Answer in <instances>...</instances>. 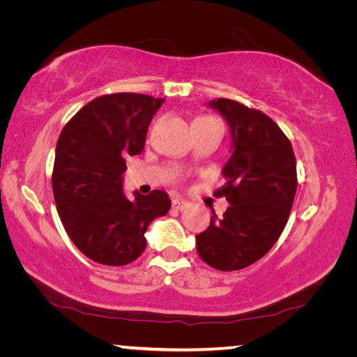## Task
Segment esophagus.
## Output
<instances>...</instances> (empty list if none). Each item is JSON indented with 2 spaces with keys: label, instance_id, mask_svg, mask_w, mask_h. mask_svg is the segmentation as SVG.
Returning a JSON list of instances; mask_svg holds the SVG:
<instances>
[{
  "label": "esophagus",
  "instance_id": "obj_1",
  "mask_svg": "<svg viewBox=\"0 0 357 357\" xmlns=\"http://www.w3.org/2000/svg\"><path fill=\"white\" fill-rule=\"evenodd\" d=\"M172 206H173L174 209H179V211H183V209L187 206V202H185V200H183V198H173V202H172Z\"/></svg>",
  "mask_w": 357,
  "mask_h": 357
}]
</instances>
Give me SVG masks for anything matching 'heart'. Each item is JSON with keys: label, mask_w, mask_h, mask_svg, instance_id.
<instances>
[{"label": "heart", "mask_w": 357, "mask_h": 357, "mask_svg": "<svg viewBox=\"0 0 357 357\" xmlns=\"http://www.w3.org/2000/svg\"><path fill=\"white\" fill-rule=\"evenodd\" d=\"M204 118H206V116H204Z\"/></svg>", "instance_id": "heart-1"}]
</instances>
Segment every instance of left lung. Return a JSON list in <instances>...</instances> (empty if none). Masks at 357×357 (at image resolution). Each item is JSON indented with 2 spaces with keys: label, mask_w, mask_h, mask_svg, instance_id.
<instances>
[{
  "label": "left lung",
  "mask_w": 357,
  "mask_h": 357,
  "mask_svg": "<svg viewBox=\"0 0 357 357\" xmlns=\"http://www.w3.org/2000/svg\"><path fill=\"white\" fill-rule=\"evenodd\" d=\"M231 132V155L222 168L227 183L215 192L229 206L223 219L211 215L197 234V252L219 271H238L271 250L288 222L298 187L296 157L287 135L273 119L236 100L208 104Z\"/></svg>",
  "instance_id": "1"
}]
</instances>
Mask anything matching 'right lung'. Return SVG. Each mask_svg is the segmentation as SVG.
Wrapping results in <instances>:
<instances>
[{"label":"right lung","mask_w":357,"mask_h":357,"mask_svg":"<svg viewBox=\"0 0 357 357\" xmlns=\"http://www.w3.org/2000/svg\"><path fill=\"white\" fill-rule=\"evenodd\" d=\"M164 99L135 93L96 98L64 126L52 187L69 238L83 255L107 266L129 264L146 249L144 233L172 202L164 190L123 192L128 155L140 154Z\"/></svg>","instance_id":"obj_1"}]
</instances>
